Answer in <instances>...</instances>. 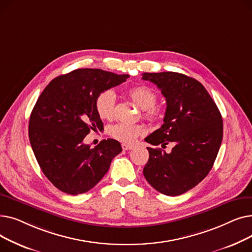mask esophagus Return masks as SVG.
I'll list each match as a JSON object with an SVG mask.
<instances>
[{"mask_svg":"<svg viewBox=\"0 0 252 252\" xmlns=\"http://www.w3.org/2000/svg\"><path fill=\"white\" fill-rule=\"evenodd\" d=\"M122 147H123L124 150H130V149L134 148L133 145H128V144H123Z\"/></svg>","mask_w":252,"mask_h":252,"instance_id":"34e87169","label":"esophagus"}]
</instances>
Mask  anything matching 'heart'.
I'll return each instance as SVG.
<instances>
[{"mask_svg":"<svg viewBox=\"0 0 252 252\" xmlns=\"http://www.w3.org/2000/svg\"><path fill=\"white\" fill-rule=\"evenodd\" d=\"M127 95L137 106L143 109L144 116L149 121L156 122L160 118V112L155 107L157 95L152 89L144 85H137L127 90ZM95 108L100 118L112 119L115 112L114 92L105 90L99 93L95 100ZM143 127L139 125L118 123L110 127L109 134L112 138L121 142L133 143L143 134Z\"/></svg>","mask_w":252,"mask_h":252,"instance_id":"heart-1","label":"heart"}]
</instances>
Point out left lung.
I'll return each mask as SVG.
<instances>
[{"label":"left lung","mask_w":252,"mask_h":252,"mask_svg":"<svg viewBox=\"0 0 252 252\" xmlns=\"http://www.w3.org/2000/svg\"><path fill=\"white\" fill-rule=\"evenodd\" d=\"M166 100L163 125L145 141L165 148L148 147L145 179L164 195L178 196L194 188L209 173L222 140L220 112L208 92L195 78L178 72H144Z\"/></svg>","instance_id":"obj_1"}]
</instances>
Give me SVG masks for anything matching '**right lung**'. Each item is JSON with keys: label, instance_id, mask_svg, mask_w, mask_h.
<instances>
[{"label": "right lung", "instance_id": "right-lung-1", "mask_svg": "<svg viewBox=\"0 0 252 252\" xmlns=\"http://www.w3.org/2000/svg\"><path fill=\"white\" fill-rule=\"evenodd\" d=\"M127 77L102 69H76L52 79L39 95L30 117V141L44 175L60 191L88 192L122 152L116 140H103L92 148L84 139L91 129H103L95 108L99 93Z\"/></svg>", "mask_w": 252, "mask_h": 252}]
</instances>
